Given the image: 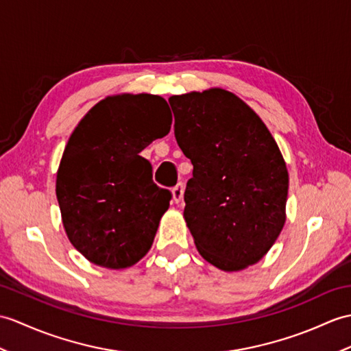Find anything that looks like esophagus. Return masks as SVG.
<instances>
[{"mask_svg": "<svg viewBox=\"0 0 351 351\" xmlns=\"http://www.w3.org/2000/svg\"><path fill=\"white\" fill-rule=\"evenodd\" d=\"M172 194H173V202H175V203L181 202L182 197H184V185H182V184L175 185L173 190H172Z\"/></svg>", "mask_w": 351, "mask_h": 351, "instance_id": "obj_1", "label": "esophagus"}]
</instances>
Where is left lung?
I'll list each match as a JSON object with an SVG mask.
<instances>
[{"label":"left lung","mask_w":351,"mask_h":351,"mask_svg":"<svg viewBox=\"0 0 351 351\" xmlns=\"http://www.w3.org/2000/svg\"><path fill=\"white\" fill-rule=\"evenodd\" d=\"M191 160L184 217L202 257L241 271L271 250L286 221L289 173L272 134L239 97L214 88L169 99Z\"/></svg>","instance_id":"left-lung-1"}]
</instances>
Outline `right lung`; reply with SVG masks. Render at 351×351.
<instances>
[{
	"label": "right lung",
	"instance_id": "1",
	"mask_svg": "<svg viewBox=\"0 0 351 351\" xmlns=\"http://www.w3.org/2000/svg\"><path fill=\"white\" fill-rule=\"evenodd\" d=\"M172 125L167 101L122 94L97 103L71 133L56 173L70 242L94 265L122 269L149 251L172 193L138 156Z\"/></svg>",
	"mask_w": 351,
	"mask_h": 351
}]
</instances>
